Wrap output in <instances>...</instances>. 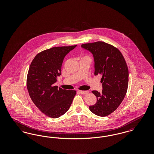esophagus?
I'll list each match as a JSON object with an SVG mask.
<instances>
[{
    "label": "esophagus",
    "instance_id": "34e87169",
    "mask_svg": "<svg viewBox=\"0 0 154 154\" xmlns=\"http://www.w3.org/2000/svg\"><path fill=\"white\" fill-rule=\"evenodd\" d=\"M79 92L81 94H82V95H85V94H87L88 93V91H79Z\"/></svg>",
    "mask_w": 154,
    "mask_h": 154
}]
</instances>
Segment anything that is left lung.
<instances>
[{
  "label": "left lung",
  "mask_w": 154,
  "mask_h": 154,
  "mask_svg": "<svg viewBox=\"0 0 154 154\" xmlns=\"http://www.w3.org/2000/svg\"><path fill=\"white\" fill-rule=\"evenodd\" d=\"M90 52L94 59L95 75H101L102 92L92 91L97 102L89 106L96 116L105 117L118 107L126 95L129 81L128 66L121 52L114 46L103 42L81 45Z\"/></svg>",
  "instance_id": "1"
}]
</instances>
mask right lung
<instances>
[{
    "mask_svg": "<svg viewBox=\"0 0 154 154\" xmlns=\"http://www.w3.org/2000/svg\"><path fill=\"white\" fill-rule=\"evenodd\" d=\"M77 45L53 47L38 53L29 69L26 85L30 97L45 115L54 118L69 109L76 91L54 86L61 74V67L66 55Z\"/></svg>",
    "mask_w": 154,
    "mask_h": 154,
    "instance_id": "obj_1",
    "label": "right lung"
}]
</instances>
